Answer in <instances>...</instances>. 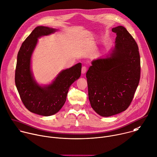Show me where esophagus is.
Here are the masks:
<instances>
[{"mask_svg": "<svg viewBox=\"0 0 157 157\" xmlns=\"http://www.w3.org/2000/svg\"><path fill=\"white\" fill-rule=\"evenodd\" d=\"M87 71V68L86 67H82V69H81V73L82 74H85L86 73Z\"/></svg>", "mask_w": 157, "mask_h": 157, "instance_id": "obj_1", "label": "esophagus"}]
</instances>
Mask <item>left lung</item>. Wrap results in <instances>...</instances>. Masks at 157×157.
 <instances>
[{
  "label": "left lung",
  "mask_w": 157,
  "mask_h": 157,
  "mask_svg": "<svg viewBox=\"0 0 157 157\" xmlns=\"http://www.w3.org/2000/svg\"><path fill=\"white\" fill-rule=\"evenodd\" d=\"M112 31L117 34L115 47L105 57L93 60L86 73L90 105L105 117L128 108L140 76V55L134 39L122 26Z\"/></svg>",
  "instance_id": "1"
}]
</instances>
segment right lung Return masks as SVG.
Listing matches in <instances>:
<instances>
[{"label":"right lung","instance_id":"obj_1","mask_svg":"<svg viewBox=\"0 0 157 157\" xmlns=\"http://www.w3.org/2000/svg\"><path fill=\"white\" fill-rule=\"evenodd\" d=\"M58 29L47 26L36 27L23 42L17 56L15 81L21 100L32 113L48 117L57 113L63 106L70 86L81 73V63L62 70L52 82L40 86L31 69V60L38 38L54 33Z\"/></svg>","mask_w":157,"mask_h":157}]
</instances>
